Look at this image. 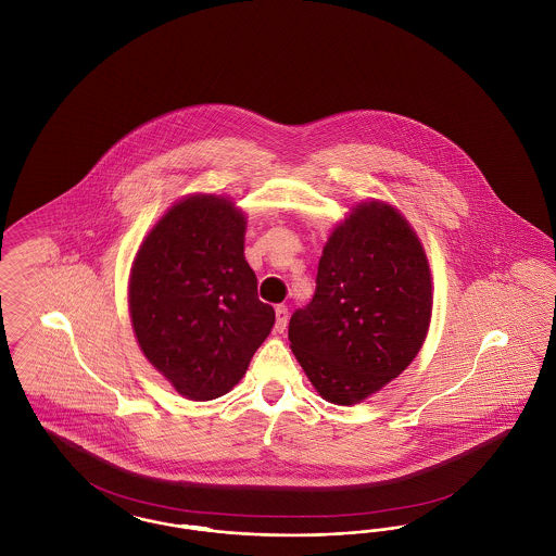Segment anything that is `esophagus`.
I'll use <instances>...</instances> for the list:
<instances>
[{"label":"esophagus","mask_w":556,"mask_h":556,"mask_svg":"<svg viewBox=\"0 0 556 556\" xmlns=\"http://www.w3.org/2000/svg\"><path fill=\"white\" fill-rule=\"evenodd\" d=\"M275 329L279 331V333H283L286 331V325H288V308L286 306H277L275 308Z\"/></svg>","instance_id":"obj_1"}]
</instances>
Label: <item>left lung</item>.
Wrapping results in <instances>:
<instances>
[{"instance_id": "1", "label": "left lung", "mask_w": 556, "mask_h": 556, "mask_svg": "<svg viewBox=\"0 0 556 556\" xmlns=\"http://www.w3.org/2000/svg\"><path fill=\"white\" fill-rule=\"evenodd\" d=\"M431 311L421 239L394 204L369 198L325 241L313 302L291 315V352L318 396L352 406L415 361Z\"/></svg>"}]
</instances>
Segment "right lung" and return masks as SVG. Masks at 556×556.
<instances>
[{"label": "right lung", "instance_id": "add662e5", "mask_svg": "<svg viewBox=\"0 0 556 556\" xmlns=\"http://www.w3.org/2000/svg\"><path fill=\"white\" fill-rule=\"evenodd\" d=\"M245 227L233 198L187 193L160 216L132 258L135 340L187 400L233 390L275 325L243 254Z\"/></svg>", "mask_w": 556, "mask_h": 556}]
</instances>
